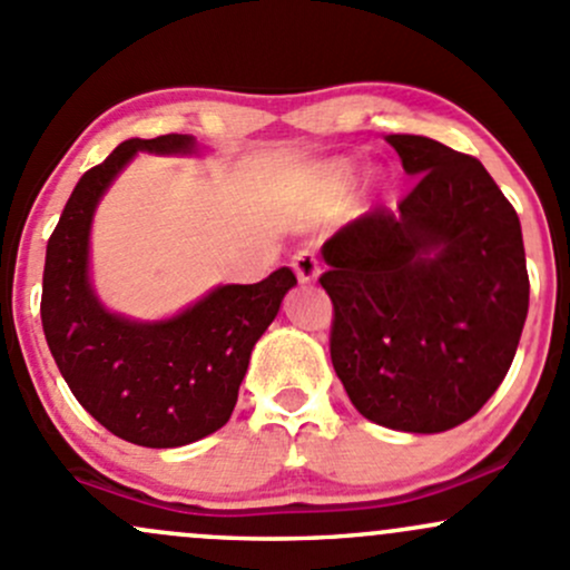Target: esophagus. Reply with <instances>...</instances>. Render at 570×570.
<instances>
[{"instance_id":"1","label":"esophagus","mask_w":570,"mask_h":570,"mask_svg":"<svg viewBox=\"0 0 570 570\" xmlns=\"http://www.w3.org/2000/svg\"><path fill=\"white\" fill-rule=\"evenodd\" d=\"M292 267H295L297 278L303 281V284H311V281H316L318 273H322L314 252H297L295 256H292Z\"/></svg>"}]
</instances>
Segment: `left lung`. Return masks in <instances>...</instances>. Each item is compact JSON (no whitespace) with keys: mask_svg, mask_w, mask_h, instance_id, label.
<instances>
[{"mask_svg":"<svg viewBox=\"0 0 570 570\" xmlns=\"http://www.w3.org/2000/svg\"><path fill=\"white\" fill-rule=\"evenodd\" d=\"M419 175L322 246L330 356L354 409L403 433H443L487 403L514 362L530 281L514 205L473 156L386 135Z\"/></svg>","mask_w":570,"mask_h":570,"instance_id":"1","label":"left lung"}]
</instances>
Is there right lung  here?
<instances>
[{
    "instance_id": "right-lung-1",
    "label": "right lung",
    "mask_w": 570,
    "mask_h": 570,
    "mask_svg": "<svg viewBox=\"0 0 570 570\" xmlns=\"http://www.w3.org/2000/svg\"><path fill=\"white\" fill-rule=\"evenodd\" d=\"M191 135L121 142L78 180L48 237L42 330L78 403L124 441L173 449L227 424L254 343L297 284L281 267L259 284L218 286L167 322H132L99 305L89 284V229L99 197L137 151L191 154Z\"/></svg>"
}]
</instances>
